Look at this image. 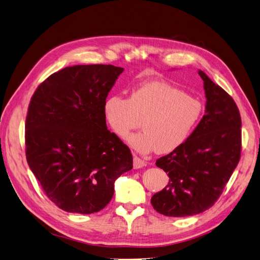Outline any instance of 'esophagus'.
<instances>
[{
    "label": "esophagus",
    "mask_w": 260,
    "mask_h": 260,
    "mask_svg": "<svg viewBox=\"0 0 260 260\" xmlns=\"http://www.w3.org/2000/svg\"><path fill=\"white\" fill-rule=\"evenodd\" d=\"M147 166V162L142 160L141 158L137 157V156H134V168L135 169H141V168H144Z\"/></svg>",
    "instance_id": "34e87169"
}]
</instances>
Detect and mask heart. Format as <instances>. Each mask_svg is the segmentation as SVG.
<instances>
[{"instance_id":"b5f03b06","label":"heart","mask_w":260,"mask_h":260,"mask_svg":"<svg viewBox=\"0 0 260 260\" xmlns=\"http://www.w3.org/2000/svg\"><path fill=\"white\" fill-rule=\"evenodd\" d=\"M203 104L196 96L165 81L145 82L132 91L129 99L110 95L104 102V116L111 129L125 138L143 119V131L128 137L137 151L159 154L178 149L196 129Z\"/></svg>"}]
</instances>
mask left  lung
<instances>
[{
	"mask_svg": "<svg viewBox=\"0 0 260 260\" xmlns=\"http://www.w3.org/2000/svg\"><path fill=\"white\" fill-rule=\"evenodd\" d=\"M205 115L182 146L159 158L168 174L167 187L151 198L166 216H191L210 209L218 199L241 158L242 121L237 105L202 70Z\"/></svg>",
	"mask_w": 260,
	"mask_h": 260,
	"instance_id": "obj_1",
	"label": "left lung"
}]
</instances>
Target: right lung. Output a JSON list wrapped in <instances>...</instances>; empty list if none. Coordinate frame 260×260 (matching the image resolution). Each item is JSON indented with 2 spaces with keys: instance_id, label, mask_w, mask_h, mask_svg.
I'll return each instance as SVG.
<instances>
[{
  "instance_id": "right-lung-1",
  "label": "right lung",
  "mask_w": 260,
  "mask_h": 260,
  "mask_svg": "<svg viewBox=\"0 0 260 260\" xmlns=\"http://www.w3.org/2000/svg\"><path fill=\"white\" fill-rule=\"evenodd\" d=\"M124 71L77 64L38 86L26 117V158L46 194L66 212L91 214L114 194L116 179L133 168L127 146L106 126L104 102Z\"/></svg>"
}]
</instances>
